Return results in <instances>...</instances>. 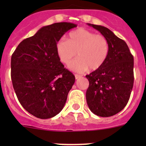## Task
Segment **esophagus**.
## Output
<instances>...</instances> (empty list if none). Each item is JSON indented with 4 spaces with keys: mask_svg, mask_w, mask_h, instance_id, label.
<instances>
[{
    "mask_svg": "<svg viewBox=\"0 0 146 146\" xmlns=\"http://www.w3.org/2000/svg\"><path fill=\"white\" fill-rule=\"evenodd\" d=\"M81 77H82V75H80V74H75L76 79H79V78H80Z\"/></svg>",
    "mask_w": 146,
    "mask_h": 146,
    "instance_id": "esophagus-1",
    "label": "esophagus"
}]
</instances>
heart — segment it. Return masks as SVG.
I'll list each match as a JSON object with an SVG mask.
<instances>
[{
  "mask_svg": "<svg viewBox=\"0 0 146 146\" xmlns=\"http://www.w3.org/2000/svg\"><path fill=\"white\" fill-rule=\"evenodd\" d=\"M56 52L60 61L69 64L76 72H83L90 68L96 70L103 66L109 55V42L106 37L85 28H78L69 33V40L61 38L56 43Z\"/></svg>",
  "mask_w": 146,
  "mask_h": 146,
  "instance_id": "obj_1",
  "label": "heart"
}]
</instances>
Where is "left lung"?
Segmentation results:
<instances>
[{"label": "left lung", "instance_id": "1", "mask_svg": "<svg viewBox=\"0 0 146 146\" xmlns=\"http://www.w3.org/2000/svg\"><path fill=\"white\" fill-rule=\"evenodd\" d=\"M99 31L109 42L110 51L102 67L86 75L89 86L86 101L96 115L113 116L129 102L134 84V58L123 40L108 28L88 24Z\"/></svg>", "mask_w": 146, "mask_h": 146}]
</instances>
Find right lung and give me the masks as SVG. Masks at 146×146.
<instances>
[{
    "label": "right lung",
    "instance_id": "add662e5",
    "mask_svg": "<svg viewBox=\"0 0 146 146\" xmlns=\"http://www.w3.org/2000/svg\"><path fill=\"white\" fill-rule=\"evenodd\" d=\"M77 25L56 23L42 27L22 41L11 59V77L18 100L25 110L41 119L52 118L64 108L75 81L64 68L56 43Z\"/></svg>",
    "mask_w": 146,
    "mask_h": 146
}]
</instances>
